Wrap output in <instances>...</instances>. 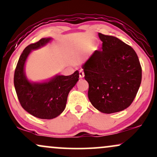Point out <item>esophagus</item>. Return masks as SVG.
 Here are the masks:
<instances>
[{
    "label": "esophagus",
    "instance_id": "esophagus-1",
    "mask_svg": "<svg viewBox=\"0 0 157 157\" xmlns=\"http://www.w3.org/2000/svg\"><path fill=\"white\" fill-rule=\"evenodd\" d=\"M79 77H80V78H83V77H84V73H83V70L79 71Z\"/></svg>",
    "mask_w": 157,
    "mask_h": 157
}]
</instances>
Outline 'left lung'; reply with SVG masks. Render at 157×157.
Instances as JSON below:
<instances>
[{
    "label": "left lung",
    "mask_w": 157,
    "mask_h": 157,
    "mask_svg": "<svg viewBox=\"0 0 157 157\" xmlns=\"http://www.w3.org/2000/svg\"><path fill=\"white\" fill-rule=\"evenodd\" d=\"M98 36L102 51L96 50L82 66L89 83L88 97L101 113H117L135 99L141 83V64L131 46L116 36Z\"/></svg>",
    "instance_id": "8db88e82"
}]
</instances>
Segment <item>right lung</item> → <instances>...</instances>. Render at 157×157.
<instances>
[{
  "instance_id": "obj_1",
  "label": "right lung",
  "mask_w": 157,
  "mask_h": 157,
  "mask_svg": "<svg viewBox=\"0 0 157 157\" xmlns=\"http://www.w3.org/2000/svg\"><path fill=\"white\" fill-rule=\"evenodd\" d=\"M52 40V37L42 38L26 47L14 73V86L20 104L26 112L40 119H53L63 112L68 94L79 78L78 71L70 76L56 74L41 81H32L26 76L25 66L30 53L45 46Z\"/></svg>"
}]
</instances>
